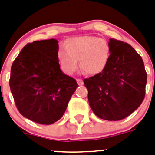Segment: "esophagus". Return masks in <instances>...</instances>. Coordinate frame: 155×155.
<instances>
[{"instance_id":"1","label":"esophagus","mask_w":155,"mask_h":155,"mask_svg":"<svg viewBox=\"0 0 155 155\" xmlns=\"http://www.w3.org/2000/svg\"><path fill=\"white\" fill-rule=\"evenodd\" d=\"M76 81H77V83L79 86H82V85H83V80L82 79H76Z\"/></svg>"}]
</instances>
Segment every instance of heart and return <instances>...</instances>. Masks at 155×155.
<instances>
[{
    "label": "heart",
    "mask_w": 155,
    "mask_h": 155,
    "mask_svg": "<svg viewBox=\"0 0 155 155\" xmlns=\"http://www.w3.org/2000/svg\"><path fill=\"white\" fill-rule=\"evenodd\" d=\"M111 48L108 41L96 36L86 35L70 38L65 48L58 51V59L62 71L72 74L79 67L88 75H96L105 69L110 56Z\"/></svg>",
    "instance_id": "obj_1"
}]
</instances>
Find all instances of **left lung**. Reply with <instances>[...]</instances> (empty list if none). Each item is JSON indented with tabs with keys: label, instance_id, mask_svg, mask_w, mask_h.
<instances>
[{
	"label": "left lung",
	"instance_id": "left-lung-1",
	"mask_svg": "<svg viewBox=\"0 0 155 155\" xmlns=\"http://www.w3.org/2000/svg\"><path fill=\"white\" fill-rule=\"evenodd\" d=\"M111 53L101 72L83 79L92 110L99 118L124 119L145 97L147 72L142 58L128 43L110 39Z\"/></svg>",
	"mask_w": 155,
	"mask_h": 155
}]
</instances>
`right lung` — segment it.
<instances>
[{"mask_svg": "<svg viewBox=\"0 0 155 155\" xmlns=\"http://www.w3.org/2000/svg\"><path fill=\"white\" fill-rule=\"evenodd\" d=\"M55 39L28 43L13 62L9 84L19 113L41 124H51L63 116L76 80L61 71Z\"/></svg>", "mask_w": 155, "mask_h": 155, "instance_id": "right-lung-1", "label": "right lung"}]
</instances>
